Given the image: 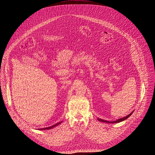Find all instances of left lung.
I'll list each match as a JSON object with an SVG mask.
<instances>
[{"instance_id":"obj_1","label":"left lung","mask_w":155,"mask_h":155,"mask_svg":"<svg viewBox=\"0 0 155 155\" xmlns=\"http://www.w3.org/2000/svg\"><path fill=\"white\" fill-rule=\"evenodd\" d=\"M133 112H131L130 114H129L128 116H125L124 117H123V118H120V119H118V120H117L116 121H106V120H103L102 119H97L99 121H101V122H106V123H120V122H121V121H124V120H126L127 118H128L132 114H133Z\"/></svg>"}]
</instances>
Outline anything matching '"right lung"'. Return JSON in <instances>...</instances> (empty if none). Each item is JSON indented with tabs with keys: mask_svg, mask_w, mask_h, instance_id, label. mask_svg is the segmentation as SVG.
I'll return each mask as SVG.
<instances>
[{
	"mask_svg": "<svg viewBox=\"0 0 155 155\" xmlns=\"http://www.w3.org/2000/svg\"><path fill=\"white\" fill-rule=\"evenodd\" d=\"M61 122H59L58 123H56V124H54V125H52L51 127H46V128H40V129H39V130H50V129H51L52 128H53V127H56V126H57V125H59L60 124V123H61Z\"/></svg>",
	"mask_w": 155,
	"mask_h": 155,
	"instance_id": "1",
	"label": "right lung"
}]
</instances>
